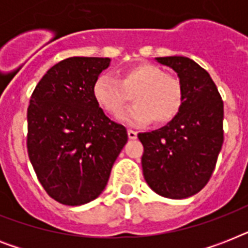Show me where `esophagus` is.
I'll return each mask as SVG.
<instances>
[{"label": "esophagus", "instance_id": "34e87169", "mask_svg": "<svg viewBox=\"0 0 248 248\" xmlns=\"http://www.w3.org/2000/svg\"><path fill=\"white\" fill-rule=\"evenodd\" d=\"M127 135H128V139H136L138 138V132L134 131V130H127Z\"/></svg>", "mask_w": 248, "mask_h": 248}]
</instances>
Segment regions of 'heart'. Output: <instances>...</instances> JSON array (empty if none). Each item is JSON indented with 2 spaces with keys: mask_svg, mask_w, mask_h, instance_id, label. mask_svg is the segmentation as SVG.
Masks as SVG:
<instances>
[{
  "mask_svg": "<svg viewBox=\"0 0 248 248\" xmlns=\"http://www.w3.org/2000/svg\"><path fill=\"white\" fill-rule=\"evenodd\" d=\"M93 100L105 112L117 116L128 104L120 120L132 126L171 122L181 110L184 91L180 81L166 75L162 68L155 64L141 63L121 72L120 79L103 73L93 85Z\"/></svg>",
  "mask_w": 248,
  "mask_h": 248,
  "instance_id": "heart-1",
  "label": "heart"
}]
</instances>
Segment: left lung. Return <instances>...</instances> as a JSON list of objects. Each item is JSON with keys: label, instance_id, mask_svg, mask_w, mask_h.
<instances>
[{"label": "left lung", "instance_id": "obj_1", "mask_svg": "<svg viewBox=\"0 0 248 248\" xmlns=\"http://www.w3.org/2000/svg\"><path fill=\"white\" fill-rule=\"evenodd\" d=\"M177 73L184 103L175 118L152 132H140L147 184L159 196L183 200L198 193L215 170L224 141V104L203 68L185 56L155 58Z\"/></svg>", "mask_w": 248, "mask_h": 248}]
</instances>
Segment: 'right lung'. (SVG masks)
Wrapping results in <instances>:
<instances>
[{"mask_svg":"<svg viewBox=\"0 0 248 248\" xmlns=\"http://www.w3.org/2000/svg\"><path fill=\"white\" fill-rule=\"evenodd\" d=\"M109 65V58L62 60L41 78L29 101V159L59 203L81 206L100 196L127 143L124 126L109 120L93 96L95 79Z\"/></svg>","mask_w":248,"mask_h":248,"instance_id":"right-lung-1","label":"right lung"}]
</instances>
